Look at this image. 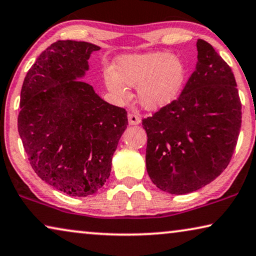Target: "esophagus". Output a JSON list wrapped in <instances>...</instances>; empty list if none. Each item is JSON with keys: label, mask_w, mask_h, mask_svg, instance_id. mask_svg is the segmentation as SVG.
Listing matches in <instances>:
<instances>
[{"label": "esophagus", "mask_w": 256, "mask_h": 256, "mask_svg": "<svg viewBox=\"0 0 256 256\" xmlns=\"http://www.w3.org/2000/svg\"><path fill=\"white\" fill-rule=\"evenodd\" d=\"M128 121H129V124L136 126L140 122V116L136 113H129L128 114Z\"/></svg>", "instance_id": "esophagus-1"}]
</instances>
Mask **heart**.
I'll use <instances>...</instances> for the list:
<instances>
[{"instance_id": "heart-1", "label": "heart", "mask_w": 256, "mask_h": 256, "mask_svg": "<svg viewBox=\"0 0 256 256\" xmlns=\"http://www.w3.org/2000/svg\"><path fill=\"white\" fill-rule=\"evenodd\" d=\"M186 74V64L181 58L165 52H154L116 58L114 69L104 70V80L118 100L129 99L128 86L137 88L140 105L146 110H159L176 100Z\"/></svg>"}]
</instances>
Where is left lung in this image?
<instances>
[{
  "label": "left lung",
  "instance_id": "8db88e82",
  "mask_svg": "<svg viewBox=\"0 0 256 256\" xmlns=\"http://www.w3.org/2000/svg\"><path fill=\"white\" fill-rule=\"evenodd\" d=\"M196 47L198 64L179 98L142 120L148 174L176 195L204 187L226 168L242 127L231 68L204 40Z\"/></svg>",
  "mask_w": 256,
  "mask_h": 256
}]
</instances>
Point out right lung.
<instances>
[{
    "mask_svg": "<svg viewBox=\"0 0 256 256\" xmlns=\"http://www.w3.org/2000/svg\"><path fill=\"white\" fill-rule=\"evenodd\" d=\"M100 47L58 40L44 50L20 91L18 132L40 179L70 196L97 192L128 124L127 112L80 80Z\"/></svg>",
    "mask_w": 256,
    "mask_h": 256,
    "instance_id": "right-lung-1",
    "label": "right lung"
}]
</instances>
